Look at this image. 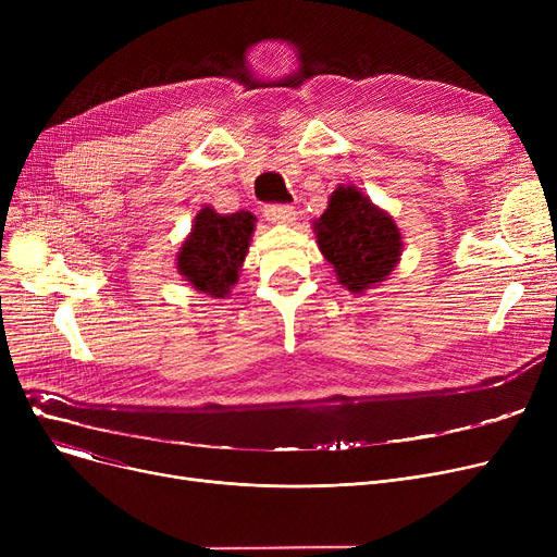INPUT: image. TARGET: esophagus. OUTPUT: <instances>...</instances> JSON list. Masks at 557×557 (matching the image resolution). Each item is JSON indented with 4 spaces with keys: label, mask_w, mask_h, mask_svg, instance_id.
<instances>
[{
    "label": "esophagus",
    "mask_w": 557,
    "mask_h": 557,
    "mask_svg": "<svg viewBox=\"0 0 557 557\" xmlns=\"http://www.w3.org/2000/svg\"><path fill=\"white\" fill-rule=\"evenodd\" d=\"M263 216L273 223H294L296 221V208L294 205H282V202H273L263 208Z\"/></svg>",
    "instance_id": "esophagus-1"
}]
</instances>
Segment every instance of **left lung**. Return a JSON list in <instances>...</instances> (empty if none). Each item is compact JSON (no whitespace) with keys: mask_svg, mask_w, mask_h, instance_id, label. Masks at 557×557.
<instances>
[{"mask_svg":"<svg viewBox=\"0 0 557 557\" xmlns=\"http://www.w3.org/2000/svg\"><path fill=\"white\" fill-rule=\"evenodd\" d=\"M318 246L338 282L359 294L384 282L401 255V237L393 219L355 187H338L325 214L315 221Z\"/></svg>","mask_w":557,"mask_h":557,"instance_id":"8db88e82","label":"left lung"}]
</instances>
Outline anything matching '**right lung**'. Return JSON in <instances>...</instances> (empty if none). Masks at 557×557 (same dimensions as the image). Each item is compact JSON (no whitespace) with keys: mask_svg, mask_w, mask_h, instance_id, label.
<instances>
[{"mask_svg":"<svg viewBox=\"0 0 557 557\" xmlns=\"http://www.w3.org/2000/svg\"><path fill=\"white\" fill-rule=\"evenodd\" d=\"M255 216L250 212L216 214L202 208L196 216L189 239L178 252V271L198 290L223 298L237 282V271L246 259Z\"/></svg>","mask_w":557,"mask_h":557,"instance_id":"right-lung-1","label":"right lung"}]
</instances>
